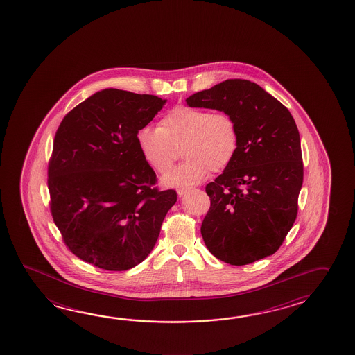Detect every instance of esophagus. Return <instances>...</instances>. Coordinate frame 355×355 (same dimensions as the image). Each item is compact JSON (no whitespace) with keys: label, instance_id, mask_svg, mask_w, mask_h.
Here are the masks:
<instances>
[{"label":"esophagus","instance_id":"34e87169","mask_svg":"<svg viewBox=\"0 0 355 355\" xmlns=\"http://www.w3.org/2000/svg\"><path fill=\"white\" fill-rule=\"evenodd\" d=\"M191 189L189 188H180L178 189V194L180 195V196H182V195L187 194V193H189Z\"/></svg>","mask_w":355,"mask_h":355}]
</instances>
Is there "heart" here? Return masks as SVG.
<instances>
[{"label": "heart", "mask_w": 355, "mask_h": 355, "mask_svg": "<svg viewBox=\"0 0 355 355\" xmlns=\"http://www.w3.org/2000/svg\"><path fill=\"white\" fill-rule=\"evenodd\" d=\"M139 153L156 173L164 174L174 161L187 160L162 178L167 187H190L220 173L236 157L239 132L225 112L178 105L161 119L159 127L144 125L136 135Z\"/></svg>", "instance_id": "obj_1"}]
</instances>
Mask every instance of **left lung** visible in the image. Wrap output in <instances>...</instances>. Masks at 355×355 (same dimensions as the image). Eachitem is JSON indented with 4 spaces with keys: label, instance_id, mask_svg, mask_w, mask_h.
<instances>
[{
    "label": "left lung",
    "instance_id": "left-lung-1",
    "mask_svg": "<svg viewBox=\"0 0 355 355\" xmlns=\"http://www.w3.org/2000/svg\"><path fill=\"white\" fill-rule=\"evenodd\" d=\"M187 103L228 113L239 132L236 157L205 187L210 208L200 228L204 243L233 266L271 256L299 209L304 165L295 119L276 98L244 79H227Z\"/></svg>",
    "mask_w": 355,
    "mask_h": 355
}]
</instances>
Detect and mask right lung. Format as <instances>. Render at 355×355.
<instances>
[{
    "instance_id": "obj_1",
    "label": "right lung",
    "mask_w": 355,
    "mask_h": 355,
    "mask_svg": "<svg viewBox=\"0 0 355 355\" xmlns=\"http://www.w3.org/2000/svg\"><path fill=\"white\" fill-rule=\"evenodd\" d=\"M165 103L110 88L87 98L59 125L48 167L50 211L65 245L84 262L125 271L155 247L178 195L155 187L136 135Z\"/></svg>"
}]
</instances>
